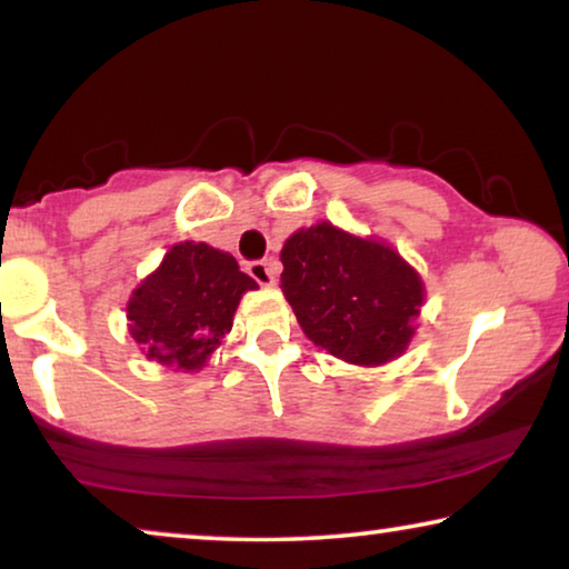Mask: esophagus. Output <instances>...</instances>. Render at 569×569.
<instances>
[{"label": "esophagus", "mask_w": 569, "mask_h": 569, "mask_svg": "<svg viewBox=\"0 0 569 569\" xmlns=\"http://www.w3.org/2000/svg\"><path fill=\"white\" fill-rule=\"evenodd\" d=\"M248 274H251L261 287L274 284V267L269 261H251L248 263Z\"/></svg>", "instance_id": "esophagus-1"}]
</instances>
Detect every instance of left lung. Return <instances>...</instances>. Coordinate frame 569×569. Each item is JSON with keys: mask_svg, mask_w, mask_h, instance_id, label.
<instances>
[{"mask_svg": "<svg viewBox=\"0 0 569 569\" xmlns=\"http://www.w3.org/2000/svg\"><path fill=\"white\" fill-rule=\"evenodd\" d=\"M279 259L284 298L316 347L365 368L403 355L425 284L391 246L318 222L287 238Z\"/></svg>", "mask_w": 569, "mask_h": 569, "instance_id": "8db88e82", "label": "left lung"}]
</instances>
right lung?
Listing matches in <instances>:
<instances>
[{"instance_id": "right-lung-1", "label": "right lung", "mask_w": 569, "mask_h": 569, "mask_svg": "<svg viewBox=\"0 0 569 569\" xmlns=\"http://www.w3.org/2000/svg\"><path fill=\"white\" fill-rule=\"evenodd\" d=\"M248 290H256V282L230 253L193 240L176 243L131 292L129 333L147 360L183 372L201 370L232 329Z\"/></svg>"}]
</instances>
